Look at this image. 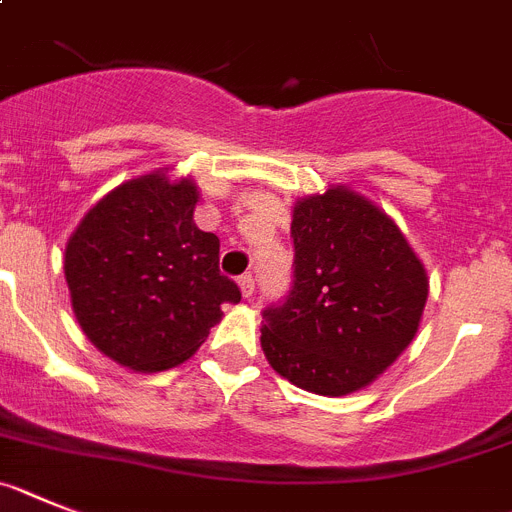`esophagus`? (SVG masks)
Instances as JSON below:
<instances>
[{
	"instance_id": "1",
	"label": "esophagus",
	"mask_w": 512,
	"mask_h": 512,
	"mask_svg": "<svg viewBox=\"0 0 512 512\" xmlns=\"http://www.w3.org/2000/svg\"><path fill=\"white\" fill-rule=\"evenodd\" d=\"M239 291H242L244 299H252V293H255V278L250 273H244L239 278Z\"/></svg>"
}]
</instances>
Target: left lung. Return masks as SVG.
<instances>
[{"mask_svg": "<svg viewBox=\"0 0 512 512\" xmlns=\"http://www.w3.org/2000/svg\"><path fill=\"white\" fill-rule=\"evenodd\" d=\"M293 288L262 314L275 373L322 397L373 384L415 340L428 273L402 229L345 185L293 206Z\"/></svg>", "mask_w": 512, "mask_h": 512, "instance_id": "obj_1", "label": "left lung"}]
</instances>
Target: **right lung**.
I'll return each instance as SVG.
<instances>
[{"label": "right lung", "mask_w": 512, "mask_h": 512, "mask_svg": "<svg viewBox=\"0 0 512 512\" xmlns=\"http://www.w3.org/2000/svg\"><path fill=\"white\" fill-rule=\"evenodd\" d=\"M198 185L154 170L95 203L66 242L71 309L87 340L118 366H180L239 304L219 273V237L193 221Z\"/></svg>", "instance_id": "1"}]
</instances>
